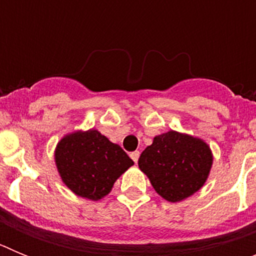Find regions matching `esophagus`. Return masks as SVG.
<instances>
[{
    "label": "esophagus",
    "mask_w": 256,
    "mask_h": 256,
    "mask_svg": "<svg viewBox=\"0 0 256 256\" xmlns=\"http://www.w3.org/2000/svg\"><path fill=\"white\" fill-rule=\"evenodd\" d=\"M130 158H132V160L134 162H138V158H140V151H133V152H130Z\"/></svg>",
    "instance_id": "obj_1"
}]
</instances>
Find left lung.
Returning a JSON list of instances; mask_svg holds the SVG:
<instances>
[{"label":"left lung","instance_id":"obj_1","mask_svg":"<svg viewBox=\"0 0 256 256\" xmlns=\"http://www.w3.org/2000/svg\"><path fill=\"white\" fill-rule=\"evenodd\" d=\"M212 162L205 142L170 130L156 136L140 156L138 166L162 198L177 202L202 187Z\"/></svg>","mask_w":256,"mask_h":256}]
</instances>
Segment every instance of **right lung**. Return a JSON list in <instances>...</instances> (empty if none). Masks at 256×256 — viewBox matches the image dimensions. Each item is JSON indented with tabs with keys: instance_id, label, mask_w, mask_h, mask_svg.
<instances>
[{
	"instance_id": "1",
	"label": "right lung",
	"mask_w": 256,
	"mask_h": 256,
	"mask_svg": "<svg viewBox=\"0 0 256 256\" xmlns=\"http://www.w3.org/2000/svg\"><path fill=\"white\" fill-rule=\"evenodd\" d=\"M55 160L65 184L90 200L108 195L115 180L134 164L119 144L96 130L64 137L58 144Z\"/></svg>"
}]
</instances>
